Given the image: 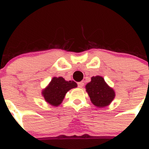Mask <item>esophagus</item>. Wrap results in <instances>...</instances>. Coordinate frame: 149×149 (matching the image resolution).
<instances>
[{"instance_id": "34e87169", "label": "esophagus", "mask_w": 149, "mask_h": 149, "mask_svg": "<svg viewBox=\"0 0 149 149\" xmlns=\"http://www.w3.org/2000/svg\"><path fill=\"white\" fill-rule=\"evenodd\" d=\"M84 84L83 81L79 82V83H78V86H79V88H82L84 86Z\"/></svg>"}]
</instances>
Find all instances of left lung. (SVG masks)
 I'll list each match as a JSON object with an SVG mask.
<instances>
[{"instance_id": "obj_1", "label": "left lung", "mask_w": 149, "mask_h": 149, "mask_svg": "<svg viewBox=\"0 0 149 149\" xmlns=\"http://www.w3.org/2000/svg\"><path fill=\"white\" fill-rule=\"evenodd\" d=\"M91 102L98 108L109 105L115 97V92L105 81L102 76H96L91 78V81L86 85Z\"/></svg>"}]
</instances>
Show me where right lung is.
Listing matches in <instances>:
<instances>
[{
	"mask_svg": "<svg viewBox=\"0 0 149 149\" xmlns=\"http://www.w3.org/2000/svg\"><path fill=\"white\" fill-rule=\"evenodd\" d=\"M76 86L77 84L73 81H67L63 77H54L42 91V95L48 103L53 106H58L62 103L66 93Z\"/></svg>",
	"mask_w": 149,
	"mask_h": 149,
	"instance_id": "right-lung-1",
	"label": "right lung"
}]
</instances>
